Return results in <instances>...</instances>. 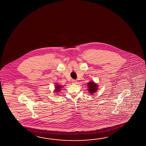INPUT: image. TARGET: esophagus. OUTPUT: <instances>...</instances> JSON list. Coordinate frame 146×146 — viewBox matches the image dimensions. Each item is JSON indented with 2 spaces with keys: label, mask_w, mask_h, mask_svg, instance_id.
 I'll return each mask as SVG.
<instances>
[{
  "label": "esophagus",
  "mask_w": 146,
  "mask_h": 146,
  "mask_svg": "<svg viewBox=\"0 0 146 146\" xmlns=\"http://www.w3.org/2000/svg\"><path fill=\"white\" fill-rule=\"evenodd\" d=\"M72 84H77V81L76 80H74V79H73V80H72Z\"/></svg>",
  "instance_id": "obj_1"
}]
</instances>
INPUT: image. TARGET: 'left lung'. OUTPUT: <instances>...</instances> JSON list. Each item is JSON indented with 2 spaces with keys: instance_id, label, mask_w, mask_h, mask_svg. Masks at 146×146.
Instances as JSON below:
<instances>
[{
  "instance_id": "left-lung-1",
  "label": "left lung",
  "mask_w": 146,
  "mask_h": 146,
  "mask_svg": "<svg viewBox=\"0 0 146 146\" xmlns=\"http://www.w3.org/2000/svg\"><path fill=\"white\" fill-rule=\"evenodd\" d=\"M88 90L89 93L90 94H93L96 93L98 90V85L95 83L94 81H90L88 83Z\"/></svg>"
}]
</instances>
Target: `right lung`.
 <instances>
[{
  "label": "right lung",
  "mask_w": 146,
  "mask_h": 146,
  "mask_svg": "<svg viewBox=\"0 0 146 146\" xmlns=\"http://www.w3.org/2000/svg\"><path fill=\"white\" fill-rule=\"evenodd\" d=\"M62 85H60V84H55V90L54 91V93H55L58 94L60 93V91L62 88Z\"/></svg>",
  "instance_id": "obj_1"
}]
</instances>
